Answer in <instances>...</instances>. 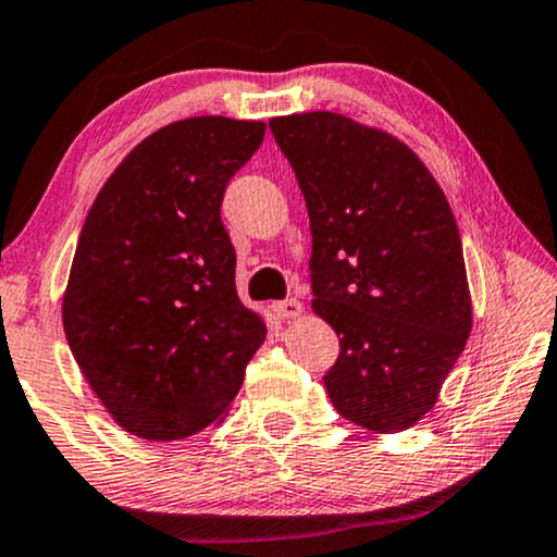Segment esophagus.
<instances>
[{
    "label": "esophagus",
    "mask_w": 557,
    "mask_h": 557,
    "mask_svg": "<svg viewBox=\"0 0 557 557\" xmlns=\"http://www.w3.org/2000/svg\"><path fill=\"white\" fill-rule=\"evenodd\" d=\"M272 310H275V315L282 320H293L302 312V302L295 300V297H287V300H280L272 305Z\"/></svg>",
    "instance_id": "esophagus-1"
}]
</instances>
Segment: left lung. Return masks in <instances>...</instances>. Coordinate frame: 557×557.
<instances>
[{
	"label": "left lung",
	"mask_w": 557,
	"mask_h": 557,
	"mask_svg": "<svg viewBox=\"0 0 557 557\" xmlns=\"http://www.w3.org/2000/svg\"><path fill=\"white\" fill-rule=\"evenodd\" d=\"M270 131L308 203L312 310L341 335L327 396L368 432H404L436 404L472 331L449 201L386 131L327 111Z\"/></svg>",
	"instance_id": "1"
}]
</instances>
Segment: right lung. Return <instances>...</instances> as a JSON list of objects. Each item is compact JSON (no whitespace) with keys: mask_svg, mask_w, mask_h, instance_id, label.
Returning <instances> with one entry per match:
<instances>
[{"mask_svg":"<svg viewBox=\"0 0 557 557\" xmlns=\"http://www.w3.org/2000/svg\"><path fill=\"white\" fill-rule=\"evenodd\" d=\"M268 125H163L133 148L85 219L62 325L100 404L128 434L176 442L224 417L268 327L239 302L222 199Z\"/></svg>","mask_w":557,"mask_h":557,"instance_id":"right-lung-1","label":"right lung"}]
</instances>
